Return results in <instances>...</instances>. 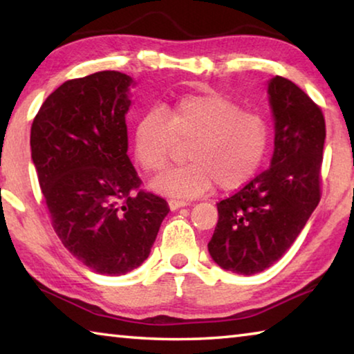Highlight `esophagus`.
I'll return each instance as SVG.
<instances>
[{"label":"esophagus","mask_w":354,"mask_h":354,"mask_svg":"<svg viewBox=\"0 0 354 354\" xmlns=\"http://www.w3.org/2000/svg\"><path fill=\"white\" fill-rule=\"evenodd\" d=\"M184 206H187V203L181 201V200H170L169 201V207L171 209V211H178L179 207H184Z\"/></svg>","instance_id":"obj_1"}]
</instances>
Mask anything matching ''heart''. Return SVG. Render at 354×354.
Here are the masks:
<instances>
[{"label": "heart", "mask_w": 354, "mask_h": 354, "mask_svg": "<svg viewBox=\"0 0 354 354\" xmlns=\"http://www.w3.org/2000/svg\"><path fill=\"white\" fill-rule=\"evenodd\" d=\"M190 162L156 176L149 187L173 200L243 185L259 169L267 151L263 118L218 93L185 95L169 111L151 109L134 129V156L147 171L162 170L176 142H189Z\"/></svg>", "instance_id": "heart-1"}]
</instances>
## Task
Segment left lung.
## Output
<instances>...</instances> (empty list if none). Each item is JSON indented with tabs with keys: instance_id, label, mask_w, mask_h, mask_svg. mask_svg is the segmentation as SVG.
<instances>
[{
	"instance_id": "8db88e82",
	"label": "left lung",
	"mask_w": 354,
	"mask_h": 354,
	"mask_svg": "<svg viewBox=\"0 0 354 354\" xmlns=\"http://www.w3.org/2000/svg\"><path fill=\"white\" fill-rule=\"evenodd\" d=\"M274 122L270 167L217 203L218 221L207 243L223 270L263 272L281 259L320 201L325 118L297 84L274 76L267 82Z\"/></svg>"
}]
</instances>
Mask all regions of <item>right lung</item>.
Returning <instances> with one entry per match:
<instances>
[{
  "instance_id": "1",
  "label": "right lung",
  "mask_w": 354,
  "mask_h": 354,
  "mask_svg": "<svg viewBox=\"0 0 354 354\" xmlns=\"http://www.w3.org/2000/svg\"><path fill=\"white\" fill-rule=\"evenodd\" d=\"M136 82L98 71L59 86L31 128V158L64 247L100 274L118 277L149 256L167 201L139 189L128 158L127 113Z\"/></svg>"
}]
</instances>
